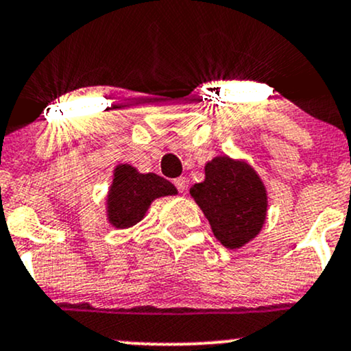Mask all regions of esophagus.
I'll return each mask as SVG.
<instances>
[{
  "mask_svg": "<svg viewBox=\"0 0 351 351\" xmlns=\"http://www.w3.org/2000/svg\"><path fill=\"white\" fill-rule=\"evenodd\" d=\"M173 184L176 186V190L180 191V193H184V190H186V180L183 178V176H180V178H176Z\"/></svg>",
  "mask_w": 351,
  "mask_h": 351,
  "instance_id": "1",
  "label": "esophagus"
}]
</instances>
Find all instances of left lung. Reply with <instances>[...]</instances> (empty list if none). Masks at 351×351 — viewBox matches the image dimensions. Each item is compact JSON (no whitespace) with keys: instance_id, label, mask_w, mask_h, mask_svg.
Instances as JSON below:
<instances>
[{"instance_id":"left-lung-1","label":"left lung","mask_w":351,"mask_h":351,"mask_svg":"<svg viewBox=\"0 0 351 351\" xmlns=\"http://www.w3.org/2000/svg\"><path fill=\"white\" fill-rule=\"evenodd\" d=\"M190 193L226 248H240L260 233L267 217V191L245 161L213 158L205 167V182L193 184Z\"/></svg>"}]
</instances>
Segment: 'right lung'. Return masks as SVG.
<instances>
[{
  "label": "right lung",
  "mask_w": 351,
  "mask_h": 351,
  "mask_svg": "<svg viewBox=\"0 0 351 351\" xmlns=\"http://www.w3.org/2000/svg\"><path fill=\"white\" fill-rule=\"evenodd\" d=\"M175 193L176 188L155 173L143 175L130 165H119L108 195V219L117 228H128L143 219L153 199Z\"/></svg>",
  "instance_id": "1"
}]
</instances>
